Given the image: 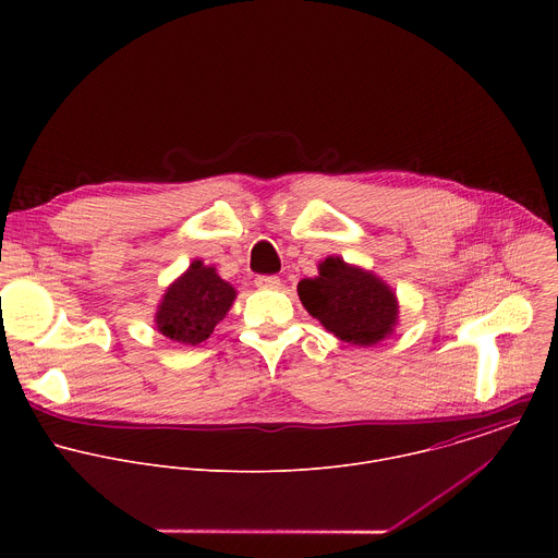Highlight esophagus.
Wrapping results in <instances>:
<instances>
[{"label": "esophagus", "instance_id": "esophagus-1", "mask_svg": "<svg viewBox=\"0 0 558 558\" xmlns=\"http://www.w3.org/2000/svg\"><path fill=\"white\" fill-rule=\"evenodd\" d=\"M256 284L263 289H278L280 287V278L278 276H258Z\"/></svg>", "mask_w": 558, "mask_h": 558}]
</instances>
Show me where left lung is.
I'll list each match as a JSON object with an SVG mask.
<instances>
[{
	"instance_id": "left-lung-1",
	"label": "left lung",
	"mask_w": 558,
	"mask_h": 558,
	"mask_svg": "<svg viewBox=\"0 0 558 558\" xmlns=\"http://www.w3.org/2000/svg\"><path fill=\"white\" fill-rule=\"evenodd\" d=\"M304 308L342 342L371 347L390 336L397 320V300L379 278L342 258H327L320 276L298 282Z\"/></svg>"
}]
</instances>
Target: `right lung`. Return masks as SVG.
<instances>
[{
    "label": "right lung",
    "instance_id": "add662e5",
    "mask_svg": "<svg viewBox=\"0 0 558 558\" xmlns=\"http://www.w3.org/2000/svg\"><path fill=\"white\" fill-rule=\"evenodd\" d=\"M233 298V287L225 282L214 267H205L196 260L158 304L156 329L179 344L196 347L214 333V327L222 320Z\"/></svg>",
    "mask_w": 558,
    "mask_h": 558
}]
</instances>
